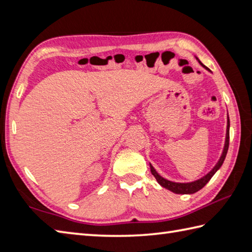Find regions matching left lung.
Segmentation results:
<instances>
[{
  "instance_id": "left-lung-1",
  "label": "left lung",
  "mask_w": 252,
  "mask_h": 252,
  "mask_svg": "<svg viewBox=\"0 0 252 252\" xmlns=\"http://www.w3.org/2000/svg\"><path fill=\"white\" fill-rule=\"evenodd\" d=\"M196 60L198 61V63H200L202 67H205L207 70L209 69L203 66L201 62L198 60L196 57ZM228 144H229V118L227 116V126H226V136H225V144H224V148H223V152L220 159H219V161L217 162V164L213 167V169L210 171V172H208L205 176H202L201 179H198L194 182H189V183H176V182H172V181H169L167 179L162 178L161 175H160L153 165L149 163L151 165V171H152V174L156 178L158 183L161 185L164 189H167L169 190H171L172 192H175V194H194V192L198 191L199 189H201L203 186H205L209 181L211 180V178L213 175L216 174L217 171L221 168V165L224 162V159L226 157V154H227V149H228Z\"/></svg>"
}]
</instances>
